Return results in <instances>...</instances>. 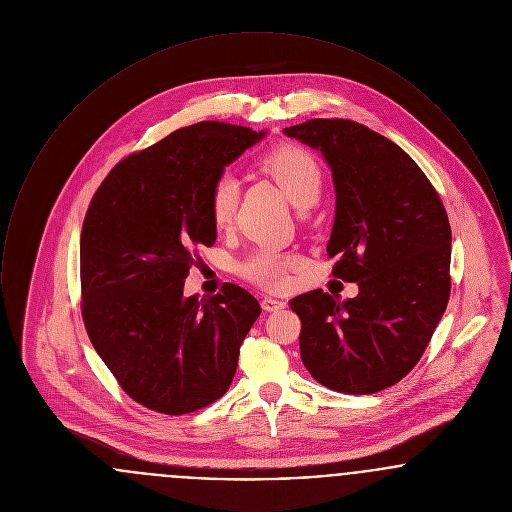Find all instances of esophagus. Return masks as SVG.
<instances>
[{"instance_id": "34e87169", "label": "esophagus", "mask_w": 512, "mask_h": 512, "mask_svg": "<svg viewBox=\"0 0 512 512\" xmlns=\"http://www.w3.org/2000/svg\"><path fill=\"white\" fill-rule=\"evenodd\" d=\"M284 301H278V299H274V297H268L265 295L263 299H261V307L267 311V313H274V311H278V309H284Z\"/></svg>"}]
</instances>
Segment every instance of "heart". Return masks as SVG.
Listing matches in <instances>:
<instances>
[{"mask_svg": "<svg viewBox=\"0 0 512 512\" xmlns=\"http://www.w3.org/2000/svg\"><path fill=\"white\" fill-rule=\"evenodd\" d=\"M259 167L282 188V192L297 207H307L317 201L322 186V172L315 155L305 147L284 144L265 153ZM238 182L230 174H222L209 194V211L217 228H226L238 207ZM301 265L297 253H286L261 247L245 255L238 263V272L249 282L268 290L286 286L290 270Z\"/></svg>", "mask_w": 512, "mask_h": 512, "instance_id": "obj_1", "label": "heart"}]
</instances>
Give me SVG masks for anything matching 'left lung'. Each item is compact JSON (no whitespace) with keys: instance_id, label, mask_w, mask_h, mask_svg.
<instances>
[{"instance_id":"1","label":"left lung","mask_w":512,"mask_h":512,"mask_svg":"<svg viewBox=\"0 0 512 512\" xmlns=\"http://www.w3.org/2000/svg\"><path fill=\"white\" fill-rule=\"evenodd\" d=\"M284 134L320 149L336 188L332 276L357 282L347 301L322 290L290 301L301 361L318 384L351 395L386 390L426 351L451 293V226L436 188L386 136L349 119H311Z\"/></svg>"}]
</instances>
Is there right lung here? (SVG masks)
Returning a JSON list of instances; mask_svg holds the SVG:
<instances>
[{"mask_svg": "<svg viewBox=\"0 0 512 512\" xmlns=\"http://www.w3.org/2000/svg\"><path fill=\"white\" fill-rule=\"evenodd\" d=\"M265 136L203 121L119 161L80 234L82 320L128 397L157 413H194L222 397L261 305L222 284L184 295L199 249L217 240L209 194L226 165Z\"/></svg>", "mask_w": 512, "mask_h": 512, "instance_id": "1", "label": "right lung"}]
</instances>
